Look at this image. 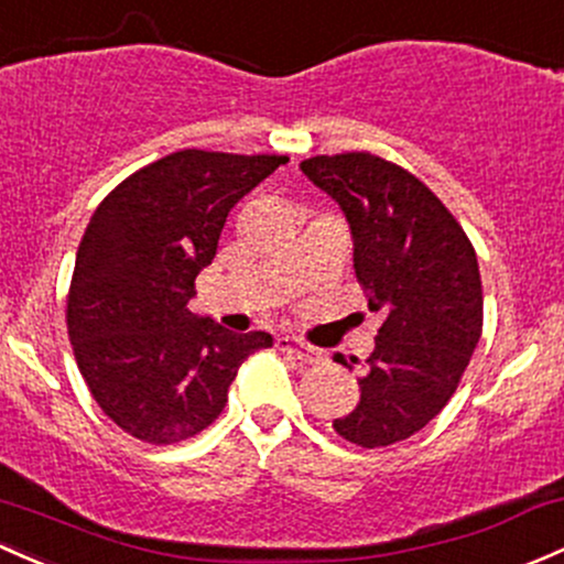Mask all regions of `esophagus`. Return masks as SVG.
I'll return each mask as SVG.
<instances>
[{"instance_id":"obj_1","label":"esophagus","mask_w":564,"mask_h":564,"mask_svg":"<svg viewBox=\"0 0 564 564\" xmlns=\"http://www.w3.org/2000/svg\"><path fill=\"white\" fill-rule=\"evenodd\" d=\"M278 350H283V352H289V356L300 358L302 364L318 361V352H315L313 348H307V345L302 343L300 337H294V334H281V337H278Z\"/></svg>"}]
</instances>
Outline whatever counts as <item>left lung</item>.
I'll use <instances>...</instances> for the list:
<instances>
[{
  "instance_id": "obj_1",
  "label": "left lung",
  "mask_w": 564,
  "mask_h": 564,
  "mask_svg": "<svg viewBox=\"0 0 564 564\" xmlns=\"http://www.w3.org/2000/svg\"><path fill=\"white\" fill-rule=\"evenodd\" d=\"M300 169L343 208L356 278L369 311L382 313L361 399L334 431L367 449L404 442L447 406L481 337L476 251L444 203L401 165L345 152ZM334 361L350 369L339 352Z\"/></svg>"
}]
</instances>
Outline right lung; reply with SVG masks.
Listing matches in <instances>:
<instances>
[{"label": "right lung", "mask_w": 564, "mask_h": 564, "mask_svg": "<svg viewBox=\"0 0 564 564\" xmlns=\"http://www.w3.org/2000/svg\"><path fill=\"white\" fill-rule=\"evenodd\" d=\"M283 154L182 150L117 184L90 216L66 324L74 358L111 423L176 444L219 417L240 364L268 332L235 334L187 307L235 203Z\"/></svg>", "instance_id": "1"}]
</instances>
